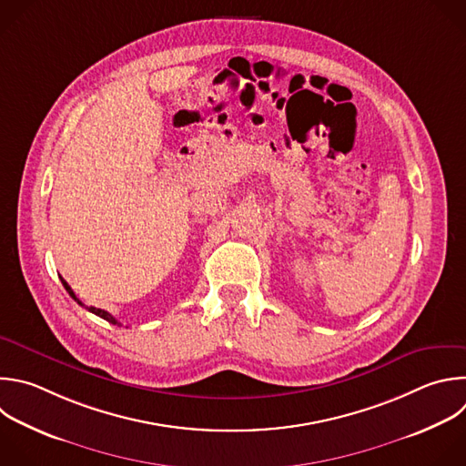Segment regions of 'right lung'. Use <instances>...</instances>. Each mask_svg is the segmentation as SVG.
<instances>
[{
	"label": "right lung",
	"mask_w": 466,
	"mask_h": 466,
	"mask_svg": "<svg viewBox=\"0 0 466 466\" xmlns=\"http://www.w3.org/2000/svg\"><path fill=\"white\" fill-rule=\"evenodd\" d=\"M60 279H62V283H64V287H66V290H67V292H69V296H71V298H73V299H75V301H76V303H78V305H82V307H84V303H82V301H80V299H78V298H76V296H75V292H73V289H71V287H69V285H67V281H66V279H64V278H60ZM86 309H87V311H89V313H93V315H96V317H100V319H104V320H107V322H109V324H115V326H120V324H118V322H116V320H115V319H113V317H111V315H109V313H107V311H104V309H96V307H86Z\"/></svg>",
	"instance_id": "add662e5"
}]
</instances>
